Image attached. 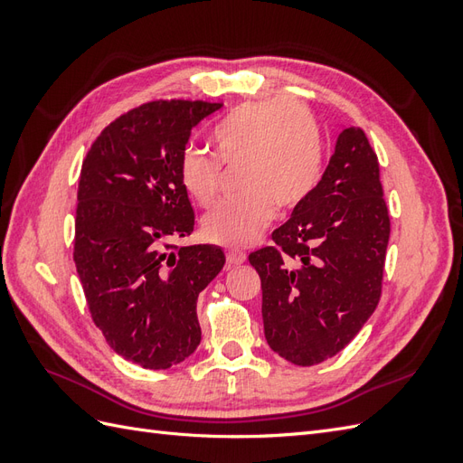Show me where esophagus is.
<instances>
[{"instance_id":"obj_1","label":"esophagus","mask_w":463,"mask_h":463,"mask_svg":"<svg viewBox=\"0 0 463 463\" xmlns=\"http://www.w3.org/2000/svg\"><path fill=\"white\" fill-rule=\"evenodd\" d=\"M226 259H228V264H243L247 260V255L243 253V250H228L226 253Z\"/></svg>"}]
</instances>
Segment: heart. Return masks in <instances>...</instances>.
Returning a JSON list of instances; mask_svg holds the SVG:
<instances>
[{
  "label": "heart",
  "mask_w": 463,
  "mask_h": 463,
  "mask_svg": "<svg viewBox=\"0 0 463 463\" xmlns=\"http://www.w3.org/2000/svg\"><path fill=\"white\" fill-rule=\"evenodd\" d=\"M218 158L245 164L249 197L218 204L203 220V235L223 247L257 241L279 208H296L315 191L322 172V145L313 118L288 100L245 104L214 131ZM179 179L193 201L214 204L220 164L203 150L187 148Z\"/></svg>",
  "instance_id": "heart-1"
}]
</instances>
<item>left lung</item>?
<instances>
[{
  "instance_id": "1",
  "label": "left lung",
  "mask_w": 463,
  "mask_h": 463,
  "mask_svg": "<svg viewBox=\"0 0 463 463\" xmlns=\"http://www.w3.org/2000/svg\"><path fill=\"white\" fill-rule=\"evenodd\" d=\"M388 208L367 135L345 128L315 191L249 255L260 276L264 338L299 367L334 357L381 299Z\"/></svg>"
}]
</instances>
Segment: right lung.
Listing matches in <instances>:
<instances>
[{"label": "right lung", "mask_w": 463, "mask_h": 463, "mask_svg": "<svg viewBox=\"0 0 463 463\" xmlns=\"http://www.w3.org/2000/svg\"><path fill=\"white\" fill-rule=\"evenodd\" d=\"M222 104L162 100L111 121L80 167L75 266L94 325L118 355L162 371L201 344L199 293L226 264L193 232L179 164L193 128Z\"/></svg>", "instance_id": "right-lung-1"}]
</instances>
